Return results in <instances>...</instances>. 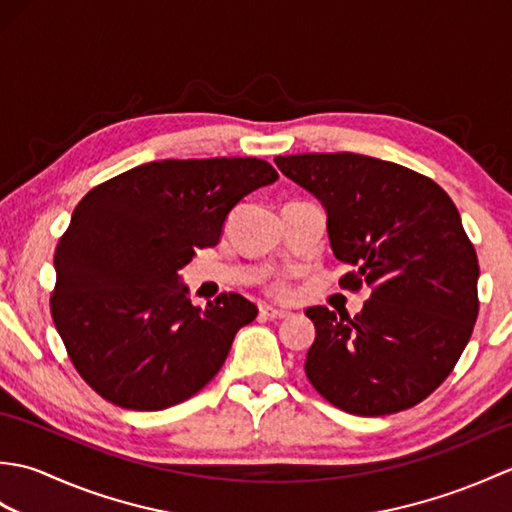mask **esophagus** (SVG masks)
Here are the masks:
<instances>
[{
  "label": "esophagus",
  "instance_id": "esophagus-1",
  "mask_svg": "<svg viewBox=\"0 0 512 512\" xmlns=\"http://www.w3.org/2000/svg\"><path fill=\"white\" fill-rule=\"evenodd\" d=\"M259 314H262L264 319H286V317H290V312L277 310L273 306H262V308H259Z\"/></svg>",
  "mask_w": 512,
  "mask_h": 512
}]
</instances>
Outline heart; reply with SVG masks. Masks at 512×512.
<instances>
[{"label": "heart", "mask_w": 512, "mask_h": 512, "mask_svg": "<svg viewBox=\"0 0 512 512\" xmlns=\"http://www.w3.org/2000/svg\"><path fill=\"white\" fill-rule=\"evenodd\" d=\"M266 290H268V295H270V297H275V299H286V297H288V292H290V286H288V281H286V279L275 277V279H270V281H268V284H266Z\"/></svg>", "instance_id": "obj_1"}]
</instances>
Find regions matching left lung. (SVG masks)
I'll return each mask as SVG.
<instances>
[{"label": "left lung", "mask_w": 512, "mask_h": 512, "mask_svg": "<svg viewBox=\"0 0 512 512\" xmlns=\"http://www.w3.org/2000/svg\"><path fill=\"white\" fill-rule=\"evenodd\" d=\"M275 162L325 206L334 257L352 268L341 288H369L356 317L306 310L312 387L356 416L418 405L453 372L480 312V264L453 200L422 173L350 151Z\"/></svg>", "instance_id": "8db88e82"}]
</instances>
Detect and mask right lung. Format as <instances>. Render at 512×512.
<instances>
[{"mask_svg":"<svg viewBox=\"0 0 512 512\" xmlns=\"http://www.w3.org/2000/svg\"><path fill=\"white\" fill-rule=\"evenodd\" d=\"M279 173L259 158L162 160L76 204L54 250L52 321L76 372L118 407L160 411L220 372L255 303L224 292L195 308L178 270L220 242L233 206Z\"/></svg>","mask_w":512,"mask_h":512,"instance_id":"right-lung-1","label":"right lung"}]
</instances>
